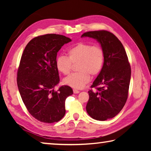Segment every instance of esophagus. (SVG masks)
Instances as JSON below:
<instances>
[{
    "label": "esophagus",
    "mask_w": 151,
    "mask_h": 151,
    "mask_svg": "<svg viewBox=\"0 0 151 151\" xmlns=\"http://www.w3.org/2000/svg\"><path fill=\"white\" fill-rule=\"evenodd\" d=\"M73 93L75 94H78L80 93V91H78V90H76V89H73Z\"/></svg>",
    "instance_id": "1"
}]
</instances>
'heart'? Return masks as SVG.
<instances>
[{
  "label": "heart",
  "instance_id": "obj_1",
  "mask_svg": "<svg viewBox=\"0 0 151 151\" xmlns=\"http://www.w3.org/2000/svg\"><path fill=\"white\" fill-rule=\"evenodd\" d=\"M68 57L60 55L56 59V67L63 75H68L73 64H77L78 73H73L64 79L65 85L74 88H83L91 80V75H98L103 69L104 52L98 45L79 42L67 50Z\"/></svg>",
  "mask_w": 151,
  "mask_h": 151
}]
</instances>
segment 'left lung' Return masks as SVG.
Wrapping results in <instances>:
<instances>
[{"label":"left lung","instance_id":"obj_1","mask_svg":"<svg viewBox=\"0 0 151 151\" xmlns=\"http://www.w3.org/2000/svg\"><path fill=\"white\" fill-rule=\"evenodd\" d=\"M81 37L96 39L104 52L103 69L88 91L86 109L97 121H106L118 114L126 103L131 69L123 45L115 35L106 30L89 31Z\"/></svg>","mask_w":151,"mask_h":151}]
</instances>
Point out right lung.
Returning a JSON list of instances; mask_svg holds the SVG:
<instances>
[{"label":"right lung","mask_w":151,"mask_h":151,"mask_svg":"<svg viewBox=\"0 0 151 151\" xmlns=\"http://www.w3.org/2000/svg\"><path fill=\"white\" fill-rule=\"evenodd\" d=\"M71 41L65 36H39L28 43L17 72V85L22 100L30 114L40 122L52 123L65 114V100L73 94L68 86H61L56 67L57 52Z\"/></svg>","instance_id":"add662e5"}]
</instances>
